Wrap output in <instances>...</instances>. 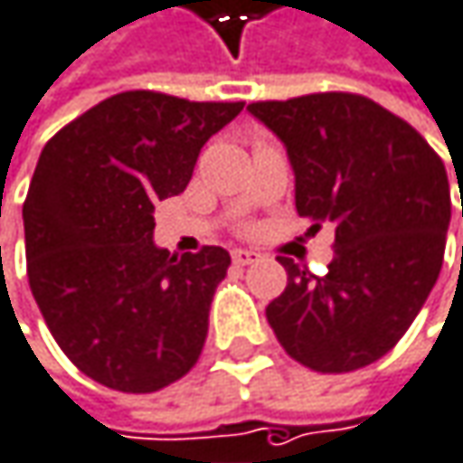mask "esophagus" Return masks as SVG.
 I'll use <instances>...</instances> for the list:
<instances>
[{
  "label": "esophagus",
  "instance_id": "1",
  "mask_svg": "<svg viewBox=\"0 0 463 463\" xmlns=\"http://www.w3.org/2000/svg\"><path fill=\"white\" fill-rule=\"evenodd\" d=\"M260 260V254L257 251H249V249H232V262L235 265H254Z\"/></svg>",
  "mask_w": 463,
  "mask_h": 463
}]
</instances>
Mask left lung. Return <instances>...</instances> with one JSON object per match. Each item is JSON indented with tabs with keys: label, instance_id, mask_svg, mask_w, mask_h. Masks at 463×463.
Instances as JSON below:
<instances>
[{
	"label": "left lung",
	"instance_id": "obj_1",
	"mask_svg": "<svg viewBox=\"0 0 463 463\" xmlns=\"http://www.w3.org/2000/svg\"><path fill=\"white\" fill-rule=\"evenodd\" d=\"M249 110L288 150L299 217L313 220L310 231L334 222L326 275L278 257L288 283L268 305V323L280 347L317 373L365 368L398 345L440 275L445 164L408 121L355 92L260 100Z\"/></svg>",
	"mask_w": 463,
	"mask_h": 463
}]
</instances>
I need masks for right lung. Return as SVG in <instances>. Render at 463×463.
Here are the masks:
<instances>
[{"instance_id":"right-lung-1","label":"right lung","mask_w":463,"mask_h":463,"mask_svg":"<svg viewBox=\"0 0 463 463\" xmlns=\"http://www.w3.org/2000/svg\"><path fill=\"white\" fill-rule=\"evenodd\" d=\"M241 110L129 90L42 150L23 203L28 286L58 347L98 384L158 392L198 363L231 254L169 257L153 243V206L188 188L203 143Z\"/></svg>"}]
</instances>
